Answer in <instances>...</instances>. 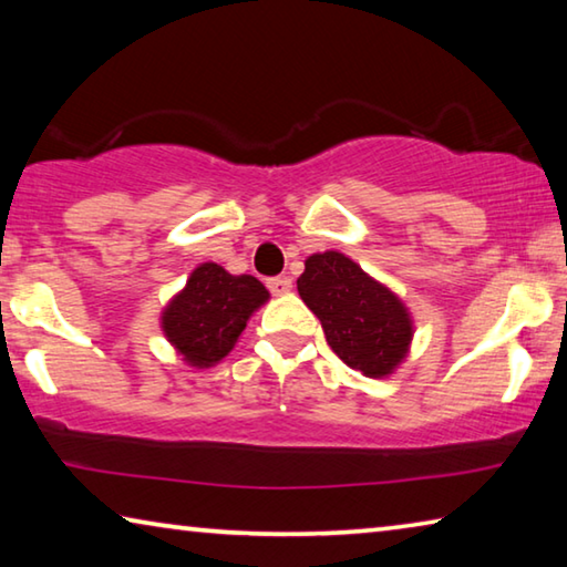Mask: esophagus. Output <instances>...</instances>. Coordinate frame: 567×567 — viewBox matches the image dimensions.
Returning <instances> with one entry per match:
<instances>
[{
    "label": "esophagus",
    "mask_w": 567,
    "mask_h": 567,
    "mask_svg": "<svg viewBox=\"0 0 567 567\" xmlns=\"http://www.w3.org/2000/svg\"><path fill=\"white\" fill-rule=\"evenodd\" d=\"M267 287H270L272 295H285V292L292 290V280H290V277H285V275L270 277V280H267Z\"/></svg>",
    "instance_id": "1"
}]
</instances>
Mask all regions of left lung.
<instances>
[{
  "instance_id": "obj_1",
  "label": "left lung",
  "mask_w": 567,
  "mask_h": 567,
  "mask_svg": "<svg viewBox=\"0 0 567 567\" xmlns=\"http://www.w3.org/2000/svg\"><path fill=\"white\" fill-rule=\"evenodd\" d=\"M297 292L318 315L334 354L368 378H385L408 354L412 322L388 287L372 280L350 257H307Z\"/></svg>"
}]
</instances>
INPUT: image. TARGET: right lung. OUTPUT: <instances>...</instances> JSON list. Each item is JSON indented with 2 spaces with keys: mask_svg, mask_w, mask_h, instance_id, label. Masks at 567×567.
Here are the masks:
<instances>
[{
  "mask_svg": "<svg viewBox=\"0 0 567 567\" xmlns=\"http://www.w3.org/2000/svg\"><path fill=\"white\" fill-rule=\"evenodd\" d=\"M270 292L252 275H229L215 262L199 265L187 287L162 315L169 342L195 368H209L235 348L257 307Z\"/></svg>",
  "mask_w": 567,
  "mask_h": 567,
  "instance_id": "add662e5",
  "label": "right lung"
}]
</instances>
